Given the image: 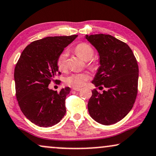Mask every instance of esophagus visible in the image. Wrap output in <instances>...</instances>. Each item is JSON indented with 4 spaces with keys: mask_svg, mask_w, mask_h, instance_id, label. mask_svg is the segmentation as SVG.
<instances>
[{
    "mask_svg": "<svg viewBox=\"0 0 156 156\" xmlns=\"http://www.w3.org/2000/svg\"><path fill=\"white\" fill-rule=\"evenodd\" d=\"M81 89L80 88H73V90H76V91H80Z\"/></svg>",
    "mask_w": 156,
    "mask_h": 156,
    "instance_id": "1",
    "label": "esophagus"
}]
</instances>
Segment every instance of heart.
<instances>
[{
    "mask_svg": "<svg viewBox=\"0 0 156 156\" xmlns=\"http://www.w3.org/2000/svg\"><path fill=\"white\" fill-rule=\"evenodd\" d=\"M75 52L78 56L84 61H88V65L93 64L92 58L94 55V50L91 45L88 43H82L76 45ZM68 52L65 51L60 54L57 59V67L61 72H65L68 66ZM89 79V76L86 73H72L67 76L65 79L66 83L68 86L73 87H81L85 85Z\"/></svg>",
    "mask_w": 156,
    "mask_h": 156,
    "instance_id": "b5f03b06",
    "label": "heart"
}]
</instances>
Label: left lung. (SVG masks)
I'll return each instance as SVG.
<instances>
[{"label": "left lung", "instance_id": "1", "mask_svg": "<svg viewBox=\"0 0 156 156\" xmlns=\"http://www.w3.org/2000/svg\"><path fill=\"white\" fill-rule=\"evenodd\" d=\"M86 38L97 50L100 66L92 80L96 89L88 103L90 117L102 125L122 120L132 109L138 93V66L132 50L111 35L95 34Z\"/></svg>", "mask_w": 156, "mask_h": 156}]
</instances>
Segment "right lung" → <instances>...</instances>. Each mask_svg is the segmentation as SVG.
I'll return each mask as SVG.
<instances>
[{"instance_id":"1","label":"right lung","mask_w":156,"mask_h":156,"mask_svg":"<svg viewBox=\"0 0 156 156\" xmlns=\"http://www.w3.org/2000/svg\"><path fill=\"white\" fill-rule=\"evenodd\" d=\"M78 35L46 37L33 41L22 52L14 70L16 98L24 115L36 126L51 127L66 113L65 101L70 88L59 93L48 85L61 74L57 59Z\"/></svg>"}]
</instances>
